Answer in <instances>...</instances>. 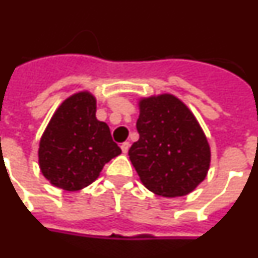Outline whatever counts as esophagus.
Returning a JSON list of instances; mask_svg holds the SVG:
<instances>
[{
    "label": "esophagus",
    "instance_id": "34e87169",
    "mask_svg": "<svg viewBox=\"0 0 258 258\" xmlns=\"http://www.w3.org/2000/svg\"><path fill=\"white\" fill-rule=\"evenodd\" d=\"M120 148H122V152L124 153H127L128 152V149H130V143L128 142H124V143H122V146H120Z\"/></svg>",
    "mask_w": 258,
    "mask_h": 258
}]
</instances>
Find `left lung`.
Wrapping results in <instances>:
<instances>
[{"label": "left lung", "instance_id": "8db88e82", "mask_svg": "<svg viewBox=\"0 0 258 258\" xmlns=\"http://www.w3.org/2000/svg\"><path fill=\"white\" fill-rule=\"evenodd\" d=\"M136 128L139 140L128 151L147 189L161 197H182L206 178L209 142L194 114L172 94L142 98Z\"/></svg>", "mask_w": 258, "mask_h": 258}]
</instances>
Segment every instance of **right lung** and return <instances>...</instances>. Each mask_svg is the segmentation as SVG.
Listing matches in <instances>:
<instances>
[{
  "label": "right lung",
  "instance_id": "1",
  "mask_svg": "<svg viewBox=\"0 0 258 258\" xmlns=\"http://www.w3.org/2000/svg\"><path fill=\"white\" fill-rule=\"evenodd\" d=\"M96 111L94 96L80 92L67 98L49 120L39 143V166L56 187L84 189L98 178L106 162L122 153Z\"/></svg>",
  "mask_w": 258,
  "mask_h": 258
}]
</instances>
